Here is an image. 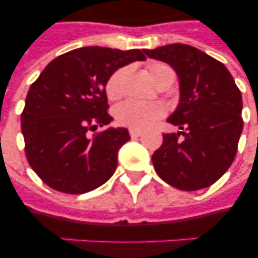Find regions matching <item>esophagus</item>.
<instances>
[{"label":"esophagus","instance_id":"34e87169","mask_svg":"<svg viewBox=\"0 0 258 258\" xmlns=\"http://www.w3.org/2000/svg\"><path fill=\"white\" fill-rule=\"evenodd\" d=\"M130 135L133 138H138L142 135L141 130H135V128H130Z\"/></svg>","mask_w":258,"mask_h":258}]
</instances>
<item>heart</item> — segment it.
<instances>
[{"label":"heart","mask_w":258,"mask_h":258,"mask_svg":"<svg viewBox=\"0 0 258 258\" xmlns=\"http://www.w3.org/2000/svg\"><path fill=\"white\" fill-rule=\"evenodd\" d=\"M149 76L155 84L165 76L167 72H172L169 67L162 62H154L149 66ZM127 68H120L109 76L105 93L111 100H116L123 93V82H124ZM166 113L165 105L161 103H139V101H125L115 111L116 120L120 124L135 130H147L153 127Z\"/></svg>","instance_id":"obj_1"}]
</instances>
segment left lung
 <instances>
[{"mask_svg":"<svg viewBox=\"0 0 258 258\" xmlns=\"http://www.w3.org/2000/svg\"><path fill=\"white\" fill-rule=\"evenodd\" d=\"M143 52L167 62L179 79V103L167 121L180 131L163 134L154 167L172 187H209L236 158L244 127L240 89L222 62L194 46L176 42Z\"/></svg>","mask_w":258,"mask_h":258,"instance_id":"obj_1","label":"left lung"}]
</instances>
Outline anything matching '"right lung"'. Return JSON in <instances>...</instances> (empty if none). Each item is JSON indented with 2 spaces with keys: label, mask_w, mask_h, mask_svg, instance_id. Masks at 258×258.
<instances>
[{
  "label": "right lung",
  "mask_w": 258,
  "mask_h": 258,
  "mask_svg": "<svg viewBox=\"0 0 258 258\" xmlns=\"http://www.w3.org/2000/svg\"><path fill=\"white\" fill-rule=\"evenodd\" d=\"M145 60L141 49L84 46L45 67L30 86L21 115L26 158L44 183L67 194H83L112 176L117 151L130 141L128 130L91 131L113 120L107 113L109 76Z\"/></svg>",
  "instance_id": "1"
}]
</instances>
